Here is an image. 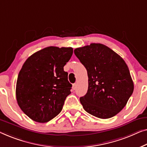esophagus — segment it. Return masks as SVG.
I'll return each mask as SVG.
<instances>
[{
    "label": "esophagus",
    "mask_w": 147,
    "mask_h": 147,
    "mask_svg": "<svg viewBox=\"0 0 147 147\" xmlns=\"http://www.w3.org/2000/svg\"><path fill=\"white\" fill-rule=\"evenodd\" d=\"M76 84H73V89L76 90Z\"/></svg>",
    "instance_id": "1"
}]
</instances>
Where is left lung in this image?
<instances>
[{"instance_id":"1","label":"left lung","mask_w":147,"mask_h":147,"mask_svg":"<svg viewBox=\"0 0 147 147\" xmlns=\"http://www.w3.org/2000/svg\"><path fill=\"white\" fill-rule=\"evenodd\" d=\"M74 53L87 71L86 94L80 98L84 110L100 119H109L127 105L134 84L125 61L100 43L74 49Z\"/></svg>"}]
</instances>
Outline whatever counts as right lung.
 <instances>
[{
  "label": "right lung",
  "instance_id": "1",
  "mask_svg": "<svg viewBox=\"0 0 147 147\" xmlns=\"http://www.w3.org/2000/svg\"><path fill=\"white\" fill-rule=\"evenodd\" d=\"M71 47H49L26 59L18 73L16 97L30 119L47 123L61 113L72 84L64 66L73 55Z\"/></svg>",
  "mask_w": 147,
  "mask_h": 147
}]
</instances>
